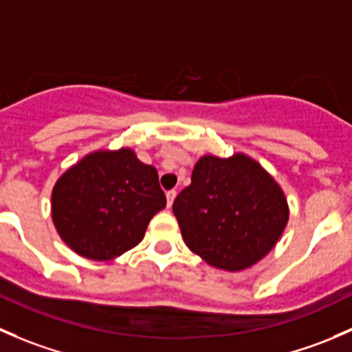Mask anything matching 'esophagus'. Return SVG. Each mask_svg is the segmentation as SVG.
Returning a JSON list of instances; mask_svg holds the SVG:
<instances>
[{
  "label": "esophagus",
  "mask_w": 352,
  "mask_h": 352,
  "mask_svg": "<svg viewBox=\"0 0 352 352\" xmlns=\"http://www.w3.org/2000/svg\"><path fill=\"white\" fill-rule=\"evenodd\" d=\"M166 198H168V206H171L173 201H175V198H176V190H169L168 193H166Z\"/></svg>",
  "instance_id": "34e87169"
}]
</instances>
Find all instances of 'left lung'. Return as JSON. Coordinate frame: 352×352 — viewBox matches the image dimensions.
<instances>
[{
    "label": "left lung",
    "instance_id": "8db88e82",
    "mask_svg": "<svg viewBox=\"0 0 352 352\" xmlns=\"http://www.w3.org/2000/svg\"><path fill=\"white\" fill-rule=\"evenodd\" d=\"M173 212L188 248L212 266L229 271L263 259L288 222L281 188L242 154L201 157Z\"/></svg>",
    "mask_w": 352,
    "mask_h": 352
}]
</instances>
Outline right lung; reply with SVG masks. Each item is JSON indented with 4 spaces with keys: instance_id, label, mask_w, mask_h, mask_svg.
I'll list each match as a JSON object with an SVG mask.
<instances>
[{
    "instance_id": "1",
    "label": "right lung",
    "mask_w": 352,
    "mask_h": 352,
    "mask_svg": "<svg viewBox=\"0 0 352 352\" xmlns=\"http://www.w3.org/2000/svg\"><path fill=\"white\" fill-rule=\"evenodd\" d=\"M164 206L155 168L130 149L86 155L52 191V219L63 241L96 261L113 259L139 244Z\"/></svg>"
}]
</instances>
